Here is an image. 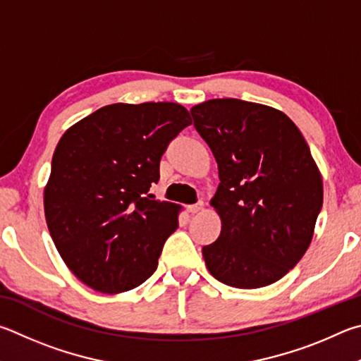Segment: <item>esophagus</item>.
<instances>
[{"label": "esophagus", "instance_id": "esophagus-1", "mask_svg": "<svg viewBox=\"0 0 361 361\" xmlns=\"http://www.w3.org/2000/svg\"><path fill=\"white\" fill-rule=\"evenodd\" d=\"M203 207H204L203 201H198L197 204H190V206L187 207V209H188V212H190V214H197V212H200V211H203Z\"/></svg>", "mask_w": 361, "mask_h": 361}]
</instances>
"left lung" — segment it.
Wrapping results in <instances>:
<instances>
[{"mask_svg": "<svg viewBox=\"0 0 361 361\" xmlns=\"http://www.w3.org/2000/svg\"><path fill=\"white\" fill-rule=\"evenodd\" d=\"M190 112L220 177L211 206L222 231L203 247L206 267L235 288L274 283L305 255L324 203L309 145L286 114L264 104L222 98Z\"/></svg>", "mask_w": 361, "mask_h": 361, "instance_id": "1", "label": "left lung"}]
</instances>
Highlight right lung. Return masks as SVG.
<instances>
[{"label":"right lung","instance_id":"right-lung-1","mask_svg":"<svg viewBox=\"0 0 361 361\" xmlns=\"http://www.w3.org/2000/svg\"><path fill=\"white\" fill-rule=\"evenodd\" d=\"M188 125L190 114L177 103H117L61 136L44 212L63 262L85 286L120 293L155 273L179 206L149 190L164 150Z\"/></svg>","mask_w":361,"mask_h":361}]
</instances>
